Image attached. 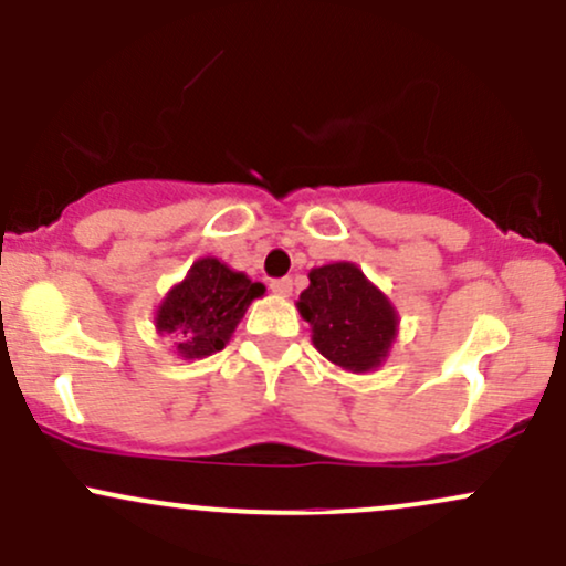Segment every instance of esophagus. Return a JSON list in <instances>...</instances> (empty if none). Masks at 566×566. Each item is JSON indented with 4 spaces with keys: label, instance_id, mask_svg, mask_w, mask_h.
<instances>
[{
    "label": "esophagus",
    "instance_id": "esophagus-1",
    "mask_svg": "<svg viewBox=\"0 0 566 566\" xmlns=\"http://www.w3.org/2000/svg\"><path fill=\"white\" fill-rule=\"evenodd\" d=\"M271 292L279 297H290L292 295V279L290 276L274 279V282H271Z\"/></svg>",
    "mask_w": 566,
    "mask_h": 566
}]
</instances>
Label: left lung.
Instances as JSON below:
<instances>
[{"label":"left lung","instance_id":"1","mask_svg":"<svg viewBox=\"0 0 566 566\" xmlns=\"http://www.w3.org/2000/svg\"><path fill=\"white\" fill-rule=\"evenodd\" d=\"M297 311L311 324V340L324 359L369 373L386 361L399 329V314L354 263L311 269Z\"/></svg>","mask_w":566,"mask_h":566}]
</instances>
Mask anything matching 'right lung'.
<instances>
[{
  "label": "right lung",
  "instance_id": "right-lung-1",
  "mask_svg": "<svg viewBox=\"0 0 566 566\" xmlns=\"http://www.w3.org/2000/svg\"><path fill=\"white\" fill-rule=\"evenodd\" d=\"M265 287L242 271H231L218 258H199L186 279L167 292L157 308V329L175 337L184 359H205L226 348L242 322L247 305Z\"/></svg>",
  "mask_w": 566,
  "mask_h": 566
}]
</instances>
